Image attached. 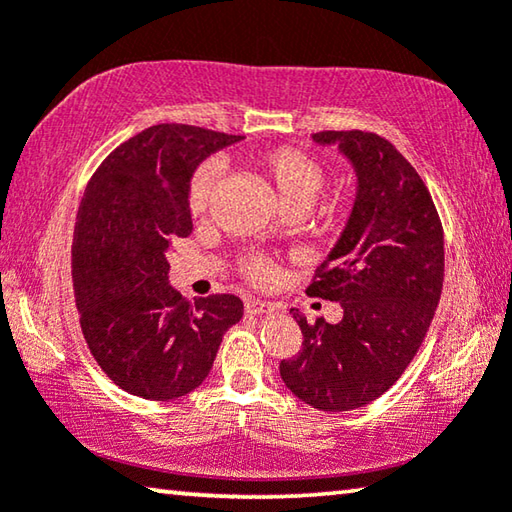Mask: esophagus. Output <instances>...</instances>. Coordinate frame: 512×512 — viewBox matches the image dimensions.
Masks as SVG:
<instances>
[{
	"label": "esophagus",
	"instance_id": "34e87169",
	"mask_svg": "<svg viewBox=\"0 0 512 512\" xmlns=\"http://www.w3.org/2000/svg\"><path fill=\"white\" fill-rule=\"evenodd\" d=\"M273 311H277L275 302H266V300H246V314L262 316V314H273Z\"/></svg>",
	"mask_w": 512,
	"mask_h": 512
}]
</instances>
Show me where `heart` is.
<instances>
[{"mask_svg":"<svg viewBox=\"0 0 512 512\" xmlns=\"http://www.w3.org/2000/svg\"><path fill=\"white\" fill-rule=\"evenodd\" d=\"M255 169L262 176L264 183L271 187L275 201L280 203L284 212H300L305 214L314 205L320 189L325 187V169L318 160L311 158L305 151L291 149V146H280L271 149L253 160ZM219 180V167L214 162H201L189 178L187 189V205L192 214H203L210 205L212 192ZM241 271L246 273L248 280L257 284H266L273 280L275 268L264 257H246L241 264Z\"/></svg>","mask_w":512,"mask_h":512,"instance_id":"b5f03b06","label":"heart"}]
</instances>
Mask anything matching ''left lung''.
<instances>
[{"label":"left lung","mask_w":512,"mask_h":512,"mask_svg":"<svg viewBox=\"0 0 512 512\" xmlns=\"http://www.w3.org/2000/svg\"><path fill=\"white\" fill-rule=\"evenodd\" d=\"M339 146L357 196L336 246L307 293L341 302L336 325L291 309L302 350L280 363L289 391L318 411H352L384 395L420 350L445 277V239L418 171L375 133H314Z\"/></svg>","instance_id":"8db88e82"}]
</instances>
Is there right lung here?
<instances>
[{
    "label": "right lung",
    "instance_id": "right-lung-1",
    "mask_svg": "<svg viewBox=\"0 0 512 512\" xmlns=\"http://www.w3.org/2000/svg\"><path fill=\"white\" fill-rule=\"evenodd\" d=\"M239 135L158 124L117 146L76 214L72 282L81 329L101 370L126 393L167 402L210 375L223 334L244 316L232 293L185 300L169 250L192 235L189 178Z\"/></svg>",
    "mask_w": 512,
    "mask_h": 512
}]
</instances>
